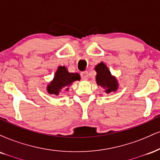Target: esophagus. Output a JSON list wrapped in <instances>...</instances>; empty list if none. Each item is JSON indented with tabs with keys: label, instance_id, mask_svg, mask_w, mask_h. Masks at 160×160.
<instances>
[{
	"label": "esophagus",
	"instance_id": "1",
	"mask_svg": "<svg viewBox=\"0 0 160 160\" xmlns=\"http://www.w3.org/2000/svg\"><path fill=\"white\" fill-rule=\"evenodd\" d=\"M80 76L82 80H87L88 78H89V75H88V71H82V72L80 73Z\"/></svg>",
	"mask_w": 160,
	"mask_h": 160
}]
</instances>
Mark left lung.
<instances>
[{
  "mask_svg": "<svg viewBox=\"0 0 160 160\" xmlns=\"http://www.w3.org/2000/svg\"><path fill=\"white\" fill-rule=\"evenodd\" d=\"M95 70L97 72L95 79L98 86L104 87V90L107 93L117 90L118 83L114 78L112 77L107 66L103 62H101L95 66Z\"/></svg>",
  "mask_w": 160,
  "mask_h": 160,
  "instance_id": "1",
  "label": "left lung"
}]
</instances>
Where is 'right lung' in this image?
Here are the masks:
<instances>
[{"label":"right lung","mask_w":160,"mask_h":160,"mask_svg":"<svg viewBox=\"0 0 160 160\" xmlns=\"http://www.w3.org/2000/svg\"><path fill=\"white\" fill-rule=\"evenodd\" d=\"M80 79L78 73H69L64 66H60L57 70L52 82L47 86L49 94L58 95L64 87H68L75 80Z\"/></svg>","instance_id":"add662e5"}]
</instances>
